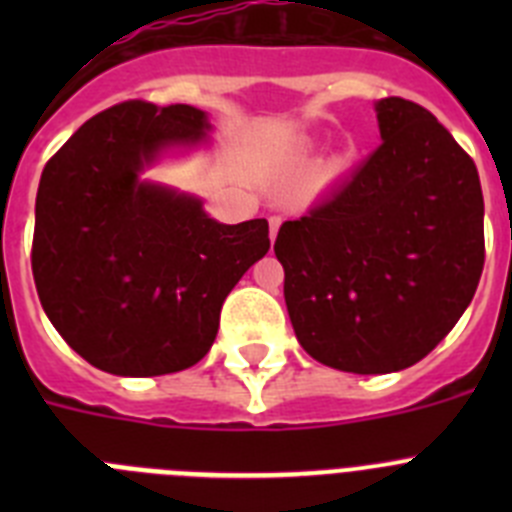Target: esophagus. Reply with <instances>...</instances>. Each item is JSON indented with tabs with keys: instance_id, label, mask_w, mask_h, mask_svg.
Wrapping results in <instances>:
<instances>
[{
	"instance_id": "1",
	"label": "esophagus",
	"mask_w": 512,
	"mask_h": 512,
	"mask_svg": "<svg viewBox=\"0 0 512 512\" xmlns=\"http://www.w3.org/2000/svg\"><path fill=\"white\" fill-rule=\"evenodd\" d=\"M279 225H282V217H269V238H271V243H274V238H277V230H279Z\"/></svg>"
}]
</instances>
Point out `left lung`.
<instances>
[{
  "label": "left lung",
  "mask_w": 512,
  "mask_h": 512,
  "mask_svg": "<svg viewBox=\"0 0 512 512\" xmlns=\"http://www.w3.org/2000/svg\"><path fill=\"white\" fill-rule=\"evenodd\" d=\"M382 146L274 243L300 346L341 372L390 374L446 338L485 266V200L431 112L377 102Z\"/></svg>",
  "instance_id": "8db88e82"
}]
</instances>
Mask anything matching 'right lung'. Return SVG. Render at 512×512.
Returning a JSON list of instances; mask_svg holds the SVG:
<instances>
[{"mask_svg": "<svg viewBox=\"0 0 512 512\" xmlns=\"http://www.w3.org/2000/svg\"><path fill=\"white\" fill-rule=\"evenodd\" d=\"M210 128L192 104L130 99L84 122L45 164L35 287L63 341L102 372L158 377L197 364L230 289L269 251L264 217L223 225L192 194L140 179Z\"/></svg>", "mask_w": 512, "mask_h": 512, "instance_id": "right-lung-1", "label": "right lung"}]
</instances>
